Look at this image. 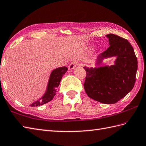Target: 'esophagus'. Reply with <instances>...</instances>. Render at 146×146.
I'll use <instances>...</instances> for the list:
<instances>
[{
	"mask_svg": "<svg viewBox=\"0 0 146 146\" xmlns=\"http://www.w3.org/2000/svg\"><path fill=\"white\" fill-rule=\"evenodd\" d=\"M78 65V62L76 61H73L70 63V64L68 66L69 70H73L75 67Z\"/></svg>",
	"mask_w": 146,
	"mask_h": 146,
	"instance_id": "obj_1",
	"label": "esophagus"
}]
</instances>
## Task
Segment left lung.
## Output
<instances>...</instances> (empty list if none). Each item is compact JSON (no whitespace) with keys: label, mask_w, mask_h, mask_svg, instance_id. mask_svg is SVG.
<instances>
[{"label":"left lung","mask_w":146,"mask_h":146,"mask_svg":"<svg viewBox=\"0 0 146 146\" xmlns=\"http://www.w3.org/2000/svg\"><path fill=\"white\" fill-rule=\"evenodd\" d=\"M109 47L99 54L96 65L104 59L116 57L113 65L88 68L84 88L87 95L96 101L112 104L128 94L136 81L137 60L131 44L123 37L113 34L106 35Z\"/></svg>","instance_id":"1"}]
</instances>
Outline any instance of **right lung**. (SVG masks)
I'll use <instances>...</instances> for the list:
<instances>
[{"label": "right lung", "instance_id": "obj_1", "mask_svg": "<svg viewBox=\"0 0 146 146\" xmlns=\"http://www.w3.org/2000/svg\"><path fill=\"white\" fill-rule=\"evenodd\" d=\"M68 70L66 66H62L54 70L50 73L49 80H48L47 89L44 94L40 99L31 104V107L39 106L46 104L52 100L55 96L57 92V88L58 87L62 78Z\"/></svg>", "mask_w": 146, "mask_h": 146}]
</instances>
